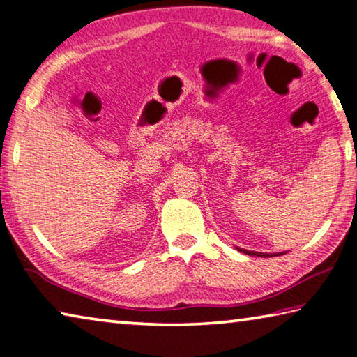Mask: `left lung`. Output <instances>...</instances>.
I'll use <instances>...</instances> for the list:
<instances>
[{"label":"left lung","mask_w":357,"mask_h":357,"mask_svg":"<svg viewBox=\"0 0 357 357\" xmlns=\"http://www.w3.org/2000/svg\"><path fill=\"white\" fill-rule=\"evenodd\" d=\"M239 252L245 253V255H253V257H263V258H268V257H279V255H285L287 252H277V253H264V252H253V250H245V249H241V247H236Z\"/></svg>","instance_id":"left-lung-1"}]
</instances>
